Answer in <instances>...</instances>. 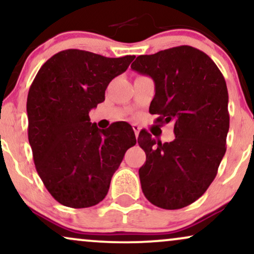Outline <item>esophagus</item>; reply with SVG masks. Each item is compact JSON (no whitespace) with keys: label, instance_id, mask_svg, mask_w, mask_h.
Instances as JSON below:
<instances>
[{"label":"esophagus","instance_id":"obj_1","mask_svg":"<svg viewBox=\"0 0 254 254\" xmlns=\"http://www.w3.org/2000/svg\"><path fill=\"white\" fill-rule=\"evenodd\" d=\"M132 129H133V131H134V134H136V137H138V134H139V131H140L139 125L132 124Z\"/></svg>","mask_w":254,"mask_h":254}]
</instances>
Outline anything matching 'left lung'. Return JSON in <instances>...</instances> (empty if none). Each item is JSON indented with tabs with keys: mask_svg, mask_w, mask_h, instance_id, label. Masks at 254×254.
Returning a JSON list of instances; mask_svg holds the SVG:
<instances>
[{
	"mask_svg": "<svg viewBox=\"0 0 254 254\" xmlns=\"http://www.w3.org/2000/svg\"><path fill=\"white\" fill-rule=\"evenodd\" d=\"M131 69L155 82L149 112L158 116L156 123L175 125L176 138L170 143L139 132L138 144L146 155L139 169L143 193L165 210L188 206L207 190L225 155L230 127L225 78L206 54L190 46L140 55Z\"/></svg>",
	"mask_w": 254,
	"mask_h": 254,
	"instance_id": "left-lung-1",
	"label": "left lung"
}]
</instances>
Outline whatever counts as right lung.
I'll list each match as a JSON object with an SVG mask.
<instances>
[{
    "label": "right lung",
    "mask_w": 254,
    "mask_h": 254,
    "mask_svg": "<svg viewBox=\"0 0 254 254\" xmlns=\"http://www.w3.org/2000/svg\"><path fill=\"white\" fill-rule=\"evenodd\" d=\"M133 59L63 50L41 66L31 83L28 138L35 168L49 193L64 206L90 207L103 200L124 153L136 144L127 122L101 130L89 117L105 99L109 83Z\"/></svg>",
    "instance_id": "obj_1"
}]
</instances>
